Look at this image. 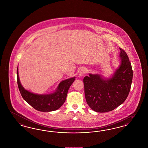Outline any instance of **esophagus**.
<instances>
[{"instance_id":"34e87169","label":"esophagus","mask_w":148,"mask_h":148,"mask_svg":"<svg viewBox=\"0 0 148 148\" xmlns=\"http://www.w3.org/2000/svg\"><path fill=\"white\" fill-rule=\"evenodd\" d=\"M87 72V69L86 68H82L80 70V71L79 72V76L81 77V76H82L83 75H84Z\"/></svg>"}]
</instances>
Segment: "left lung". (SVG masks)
Returning <instances> with one entry per match:
<instances>
[{
    "instance_id": "obj_1",
    "label": "left lung",
    "mask_w": 148,
    "mask_h": 148,
    "mask_svg": "<svg viewBox=\"0 0 148 148\" xmlns=\"http://www.w3.org/2000/svg\"><path fill=\"white\" fill-rule=\"evenodd\" d=\"M119 49L120 64L110 77L90 73L84 78L86 102L95 112L113 110L125 101L130 92L133 76L131 64L125 51Z\"/></svg>"
}]
</instances>
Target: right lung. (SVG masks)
<instances>
[{
  "instance_id": "1",
  "label": "right lung",
  "mask_w": 148,
  "mask_h": 148,
  "mask_svg": "<svg viewBox=\"0 0 148 148\" xmlns=\"http://www.w3.org/2000/svg\"><path fill=\"white\" fill-rule=\"evenodd\" d=\"M18 88L23 98L32 108L41 112H51L58 110L65 102L68 91L75 77L63 80L56 90L49 94H36L25 90L22 85L17 70Z\"/></svg>"
}]
</instances>
